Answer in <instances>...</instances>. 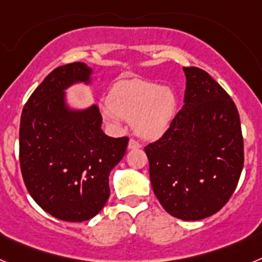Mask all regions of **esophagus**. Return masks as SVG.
<instances>
[{
    "label": "esophagus",
    "instance_id": "1",
    "mask_svg": "<svg viewBox=\"0 0 262 262\" xmlns=\"http://www.w3.org/2000/svg\"><path fill=\"white\" fill-rule=\"evenodd\" d=\"M139 148H142V144L139 142H136V140H134V139H129L128 149H139Z\"/></svg>",
    "mask_w": 262,
    "mask_h": 262
}]
</instances>
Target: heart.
I'll return each mask as SVG.
<instances>
[{
    "mask_svg": "<svg viewBox=\"0 0 262 262\" xmlns=\"http://www.w3.org/2000/svg\"><path fill=\"white\" fill-rule=\"evenodd\" d=\"M177 108V94L168 85L142 78L120 80L108 93L103 119L111 126H118L120 119L131 122L136 135L156 140L172 127Z\"/></svg>",
    "mask_w": 262,
    "mask_h": 262,
    "instance_id": "1",
    "label": "heart"
}]
</instances>
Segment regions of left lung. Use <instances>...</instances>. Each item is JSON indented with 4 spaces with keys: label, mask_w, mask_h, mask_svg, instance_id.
<instances>
[{
    "label": "left lung",
    "mask_w": 262,
    "mask_h": 262,
    "mask_svg": "<svg viewBox=\"0 0 262 262\" xmlns=\"http://www.w3.org/2000/svg\"><path fill=\"white\" fill-rule=\"evenodd\" d=\"M184 106L168 133L144 148L152 189L165 211L182 221L211 216L228 202L244 165L240 118L226 90L195 67Z\"/></svg>",
    "instance_id": "1"
}]
</instances>
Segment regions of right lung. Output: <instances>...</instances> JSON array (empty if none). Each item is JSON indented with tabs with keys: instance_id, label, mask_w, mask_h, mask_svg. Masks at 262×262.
<instances>
[{
	"instance_id": "add662e5",
	"label": "right lung",
	"mask_w": 262,
	"mask_h": 262,
	"mask_svg": "<svg viewBox=\"0 0 262 262\" xmlns=\"http://www.w3.org/2000/svg\"><path fill=\"white\" fill-rule=\"evenodd\" d=\"M93 69L72 62L53 69L34 90L22 111L19 163L32 200L60 221L96 216L110 195L108 176L124 156L128 139L101 128L94 103L76 107L67 90L93 85Z\"/></svg>"
}]
</instances>
